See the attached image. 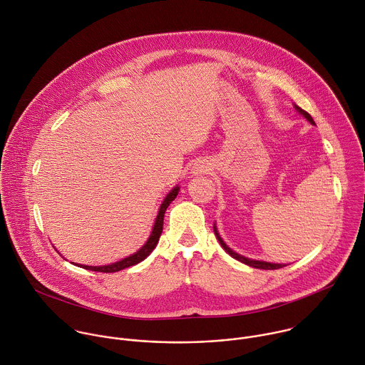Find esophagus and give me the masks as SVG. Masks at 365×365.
<instances>
[{
  "instance_id": "34e87169",
  "label": "esophagus",
  "mask_w": 365,
  "mask_h": 365,
  "mask_svg": "<svg viewBox=\"0 0 365 365\" xmlns=\"http://www.w3.org/2000/svg\"><path fill=\"white\" fill-rule=\"evenodd\" d=\"M202 172H205V169H203L202 166H199V168H195V173H202Z\"/></svg>"
}]
</instances>
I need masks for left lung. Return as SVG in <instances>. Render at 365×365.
<instances>
[{
  "instance_id": "left-lung-1",
  "label": "left lung",
  "mask_w": 365,
  "mask_h": 365,
  "mask_svg": "<svg viewBox=\"0 0 365 365\" xmlns=\"http://www.w3.org/2000/svg\"><path fill=\"white\" fill-rule=\"evenodd\" d=\"M294 108L310 122V123H313V125H316L314 123V120H313V118H312V115L310 113H307L306 110H303L302 108H299V106H296L294 105ZM213 230H215V235H216V237H217V240H219V243L222 245V247L233 257V259H236V260H239V262H242V263H245V264H247V266H252V267H255V269H263V270H276V269H280V267H284V264H277V263H269V262H260V260H252V259H247V257H245V256H240V255H237L236 252H233L223 240H222V237H220V235L217 233V229H216V226H213Z\"/></svg>"
}]
</instances>
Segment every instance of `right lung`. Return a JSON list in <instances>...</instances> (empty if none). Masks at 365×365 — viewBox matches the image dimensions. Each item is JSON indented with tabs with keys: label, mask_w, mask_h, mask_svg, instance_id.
I'll return each mask as SVG.
<instances>
[{
	"label": "right lung",
	"mask_w": 365,
	"mask_h": 365,
	"mask_svg": "<svg viewBox=\"0 0 365 365\" xmlns=\"http://www.w3.org/2000/svg\"><path fill=\"white\" fill-rule=\"evenodd\" d=\"M179 193V186L173 187L169 195L165 197V200L162 202L160 205V209H159V213L156 216V220H155V225H153V229H152V233L148 239V242L132 256L129 257H125L122 259L120 262H116V263H112V264H108V266H82V269H86V270H92V272H101V273H115V272H119V270H123L126 267H130V266H135L138 263H140L142 260H145L152 252L153 249L156 247L158 242H159V237L162 235V230H163V217H165V212L168 209V206L175 200V197L178 196Z\"/></svg>",
	"instance_id": "obj_1"
}]
</instances>
